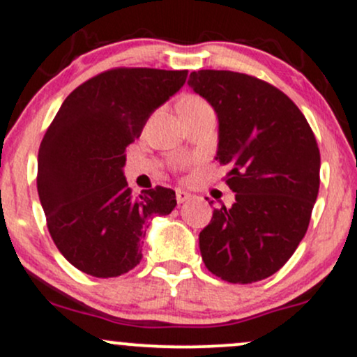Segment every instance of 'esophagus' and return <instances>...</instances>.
I'll return each mask as SVG.
<instances>
[{
	"label": "esophagus",
	"mask_w": 357,
	"mask_h": 357,
	"mask_svg": "<svg viewBox=\"0 0 357 357\" xmlns=\"http://www.w3.org/2000/svg\"><path fill=\"white\" fill-rule=\"evenodd\" d=\"M188 199H191V195L188 191H183V190H178L176 191V202H178L179 204L188 202Z\"/></svg>",
	"instance_id": "1"
}]
</instances>
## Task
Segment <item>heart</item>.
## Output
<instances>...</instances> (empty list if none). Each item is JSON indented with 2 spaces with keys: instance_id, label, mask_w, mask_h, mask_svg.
<instances>
[{
  "instance_id": "b5f03b06",
  "label": "heart",
  "mask_w": 357,
  "mask_h": 357,
  "mask_svg": "<svg viewBox=\"0 0 357 357\" xmlns=\"http://www.w3.org/2000/svg\"><path fill=\"white\" fill-rule=\"evenodd\" d=\"M186 104H188V105H190V104H191V105H192V104H203V100L198 99V97H190V99L184 100L181 105H186Z\"/></svg>"
}]
</instances>
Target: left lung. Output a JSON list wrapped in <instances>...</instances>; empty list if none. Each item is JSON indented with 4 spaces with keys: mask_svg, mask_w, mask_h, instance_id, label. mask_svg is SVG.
<instances>
[{
    "mask_svg": "<svg viewBox=\"0 0 357 357\" xmlns=\"http://www.w3.org/2000/svg\"><path fill=\"white\" fill-rule=\"evenodd\" d=\"M188 85L215 109L216 159L230 166L227 184L236 192L199 233L203 261L231 284L264 280L284 267L309 228L321 183L314 132L284 92L252 75L198 70Z\"/></svg>",
    "mask_w": 357,
    "mask_h": 357,
    "instance_id": "obj_1",
    "label": "left lung"
}]
</instances>
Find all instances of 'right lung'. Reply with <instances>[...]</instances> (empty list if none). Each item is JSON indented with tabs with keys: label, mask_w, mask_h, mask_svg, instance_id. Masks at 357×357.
I'll list each match as a JSON object with an SVG mask.
<instances>
[{
	"label": "right lung",
	"mask_w": 357,
	"mask_h": 357,
	"mask_svg": "<svg viewBox=\"0 0 357 357\" xmlns=\"http://www.w3.org/2000/svg\"><path fill=\"white\" fill-rule=\"evenodd\" d=\"M186 77L188 70L158 68L99 73L73 90L48 127L36 188L56 248L80 272L109 278L132 270L151 220L174 210L169 188L130 195L126 147Z\"/></svg>",
	"instance_id": "add662e5"
}]
</instances>
